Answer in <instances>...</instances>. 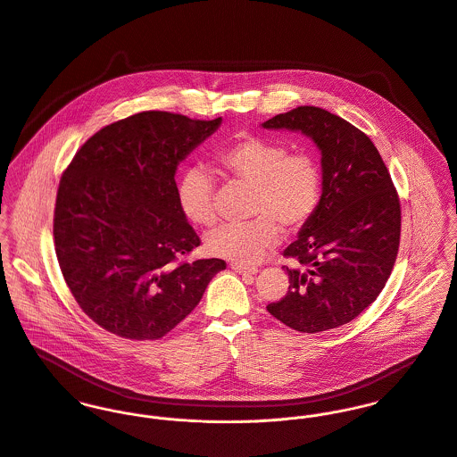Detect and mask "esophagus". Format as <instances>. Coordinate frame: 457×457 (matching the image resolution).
<instances>
[{
  "label": "esophagus",
  "instance_id": "1",
  "mask_svg": "<svg viewBox=\"0 0 457 457\" xmlns=\"http://www.w3.org/2000/svg\"><path fill=\"white\" fill-rule=\"evenodd\" d=\"M231 270H235L237 274H258V269H256V267H240V265H235V263H231Z\"/></svg>",
  "mask_w": 457,
  "mask_h": 457
}]
</instances>
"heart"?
<instances>
[{
    "instance_id": "1",
    "label": "heart",
    "mask_w": 457,
    "mask_h": 457,
    "mask_svg": "<svg viewBox=\"0 0 457 457\" xmlns=\"http://www.w3.org/2000/svg\"><path fill=\"white\" fill-rule=\"evenodd\" d=\"M222 173L253 185L247 222L222 224L204 238L210 256L240 267L256 265L280 242V226L287 233L303 229L314 217L323 190L318 161L305 152H291L274 137L240 136L215 155ZM215 180L201 166L188 168L179 182L177 197L183 215L197 226L217 220Z\"/></svg>"
}]
</instances>
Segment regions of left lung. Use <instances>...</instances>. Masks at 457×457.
Returning a JSON list of instances; mask_svg holds the SVG:
<instances>
[{
  "instance_id": "left-lung-1",
  "label": "left lung",
  "mask_w": 457,
  "mask_h": 457,
  "mask_svg": "<svg viewBox=\"0 0 457 457\" xmlns=\"http://www.w3.org/2000/svg\"><path fill=\"white\" fill-rule=\"evenodd\" d=\"M300 130L321 150L323 192L311 222L284 251L287 293L267 311L316 334L355 320L385 287L401 238V203L372 141L321 107L300 105L263 123Z\"/></svg>"
}]
</instances>
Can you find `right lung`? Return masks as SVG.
<instances>
[{
	"label": "right lung",
	"mask_w": 457,
	"mask_h": 457,
	"mask_svg": "<svg viewBox=\"0 0 457 457\" xmlns=\"http://www.w3.org/2000/svg\"><path fill=\"white\" fill-rule=\"evenodd\" d=\"M220 118L143 111L105 125L63 171L53 235L83 312L130 341H155L199 303L224 260H187L201 244L177 197V168Z\"/></svg>",
	"instance_id": "1"
}]
</instances>
